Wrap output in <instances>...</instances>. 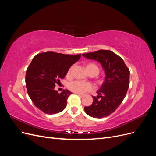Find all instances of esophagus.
Segmentation results:
<instances>
[{
	"mask_svg": "<svg viewBox=\"0 0 156 156\" xmlns=\"http://www.w3.org/2000/svg\"><path fill=\"white\" fill-rule=\"evenodd\" d=\"M78 96H80V97H83L84 95V94H78Z\"/></svg>",
	"mask_w": 156,
	"mask_h": 156,
	"instance_id": "esophagus-1",
	"label": "esophagus"
}]
</instances>
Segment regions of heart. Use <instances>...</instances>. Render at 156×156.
Returning a JSON list of instances; mask_svg holds the SVG:
<instances>
[{
  "mask_svg": "<svg viewBox=\"0 0 156 156\" xmlns=\"http://www.w3.org/2000/svg\"><path fill=\"white\" fill-rule=\"evenodd\" d=\"M87 69H90V70H95L99 73V68L96 64H87ZM71 69L68 71V74L70 73ZM68 88L71 90L76 92V93H83L88 90H90L92 89V86L91 84L88 83H85L83 81H75L73 82H71L68 84Z\"/></svg>",
  "mask_w": 156,
  "mask_h": 156,
  "instance_id": "b5f03b06",
  "label": "heart"
}]
</instances>
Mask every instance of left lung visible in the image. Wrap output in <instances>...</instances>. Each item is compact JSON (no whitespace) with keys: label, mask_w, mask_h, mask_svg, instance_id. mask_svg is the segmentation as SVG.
<instances>
[{"label":"left lung","mask_w":156,"mask_h":156,"mask_svg":"<svg viewBox=\"0 0 156 156\" xmlns=\"http://www.w3.org/2000/svg\"><path fill=\"white\" fill-rule=\"evenodd\" d=\"M82 55L98 61L105 73L104 82L97 92L98 95L92 96V104L84 107V111L98 119L108 116L116 110L126 97L129 85V70L123 59L109 50L101 49Z\"/></svg>","instance_id":"1"}]
</instances>
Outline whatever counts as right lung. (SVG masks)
Instances as JSON below:
<instances>
[{"instance_id": "right-lung-1", "label": "right lung", "mask_w": 156, "mask_h": 156, "mask_svg": "<svg viewBox=\"0 0 156 156\" xmlns=\"http://www.w3.org/2000/svg\"><path fill=\"white\" fill-rule=\"evenodd\" d=\"M81 56L50 51L40 53L33 58L27 69L25 83L28 94L37 108L49 115L64 109L67 99L72 93L66 89L58 94L55 87Z\"/></svg>"}]
</instances>
